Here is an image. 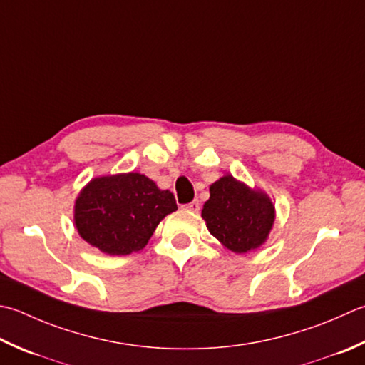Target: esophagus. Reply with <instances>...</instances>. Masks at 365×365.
Listing matches in <instances>:
<instances>
[{
    "instance_id": "esophagus-1",
    "label": "esophagus",
    "mask_w": 365,
    "mask_h": 365,
    "mask_svg": "<svg viewBox=\"0 0 365 365\" xmlns=\"http://www.w3.org/2000/svg\"><path fill=\"white\" fill-rule=\"evenodd\" d=\"M185 209L190 210V212H199V209H201V204H199L197 199H195V201H192V202L185 205Z\"/></svg>"
}]
</instances>
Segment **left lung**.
Instances as JSON below:
<instances>
[{
  "label": "left lung",
  "mask_w": 365,
  "mask_h": 365,
  "mask_svg": "<svg viewBox=\"0 0 365 365\" xmlns=\"http://www.w3.org/2000/svg\"><path fill=\"white\" fill-rule=\"evenodd\" d=\"M202 218L213 237L235 253L258 248L272 230L275 210L267 195L250 190L232 175L210 187Z\"/></svg>",
  "instance_id": "1"
}]
</instances>
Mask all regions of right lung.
<instances>
[{
	"mask_svg": "<svg viewBox=\"0 0 365 365\" xmlns=\"http://www.w3.org/2000/svg\"><path fill=\"white\" fill-rule=\"evenodd\" d=\"M177 210L175 197L148 177L130 173L98 177L76 201L81 237L107 255H131L147 245L156 226Z\"/></svg>",
	"mask_w": 365,
	"mask_h": 365,
	"instance_id": "1",
	"label": "right lung"
}]
</instances>
